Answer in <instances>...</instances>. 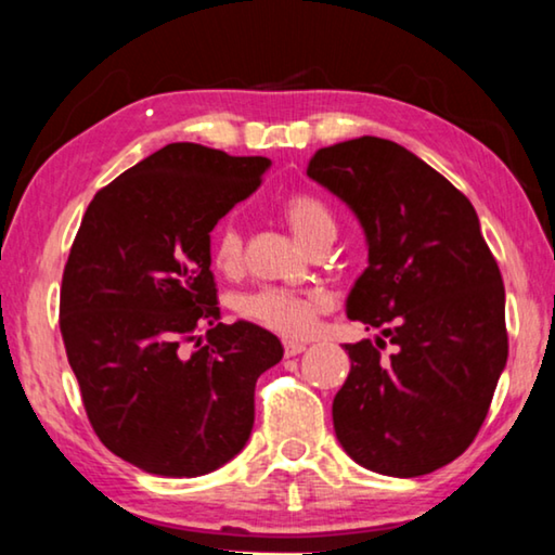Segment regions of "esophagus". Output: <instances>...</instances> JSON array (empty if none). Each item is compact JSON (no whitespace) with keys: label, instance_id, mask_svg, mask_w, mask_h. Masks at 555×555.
Here are the masks:
<instances>
[{"label":"esophagus","instance_id":"34e87169","mask_svg":"<svg viewBox=\"0 0 555 555\" xmlns=\"http://www.w3.org/2000/svg\"><path fill=\"white\" fill-rule=\"evenodd\" d=\"M306 351V344L301 341H284V353L286 357H296V353Z\"/></svg>","mask_w":555,"mask_h":555}]
</instances>
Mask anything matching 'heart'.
<instances>
[{"label": "heart", "mask_w": 555, "mask_h": 555, "mask_svg": "<svg viewBox=\"0 0 555 555\" xmlns=\"http://www.w3.org/2000/svg\"><path fill=\"white\" fill-rule=\"evenodd\" d=\"M286 221L299 234L301 242L313 244L321 236L334 234V214L321 198L311 194H294L284 204ZM244 242L234 221H221L211 234V261L221 271H236L242 263ZM328 309L324 292H299L286 286H261L236 299V313L249 324H256L279 336H304L317 324L319 313Z\"/></svg>", "instance_id": "heart-1"}]
</instances>
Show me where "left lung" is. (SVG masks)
<instances>
[{"label":"left lung","mask_w":555,"mask_h":555,"mask_svg":"<svg viewBox=\"0 0 555 555\" xmlns=\"http://www.w3.org/2000/svg\"><path fill=\"white\" fill-rule=\"evenodd\" d=\"M306 173L357 214L369 267L346 313L386 341L346 344L338 443L363 468L413 478L459 459L508 359L506 292L476 209L401 144L359 137L319 149Z\"/></svg>","instance_id":"left-lung-1"}]
</instances>
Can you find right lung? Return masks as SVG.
I'll return each mask as SVG.
<instances>
[{
    "label": "right lung",
    "instance_id": "obj_1",
    "mask_svg": "<svg viewBox=\"0 0 555 555\" xmlns=\"http://www.w3.org/2000/svg\"><path fill=\"white\" fill-rule=\"evenodd\" d=\"M269 164L167 144L99 189L81 219L60 296L66 359L99 441L146 474L192 478L234 459L256 378L284 357L271 331L219 324L211 274V229Z\"/></svg>",
    "mask_w": 555,
    "mask_h": 555
}]
</instances>
